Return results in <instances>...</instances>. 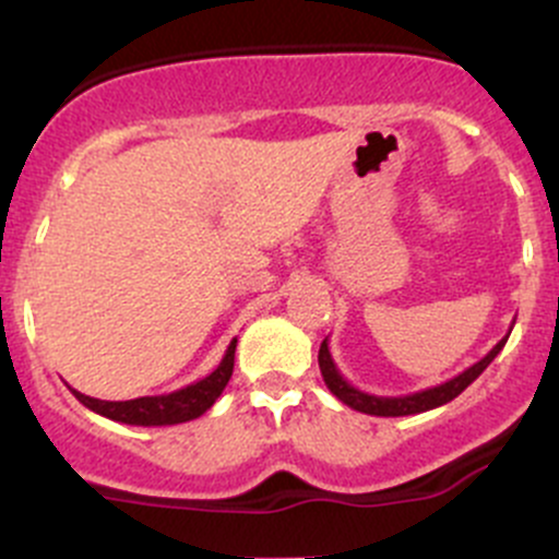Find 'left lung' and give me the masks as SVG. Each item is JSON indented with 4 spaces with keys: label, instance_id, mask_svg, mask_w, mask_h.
Returning a JSON list of instances; mask_svg holds the SVG:
<instances>
[{
    "label": "left lung",
    "instance_id": "8db88e82",
    "mask_svg": "<svg viewBox=\"0 0 559 559\" xmlns=\"http://www.w3.org/2000/svg\"><path fill=\"white\" fill-rule=\"evenodd\" d=\"M509 335H511V330H509ZM509 335H506L503 341L495 343L492 352H489L487 357H481L476 365H471L467 370H462V373L454 376V379L443 381V384H438V386L421 389V392H414V394H400V397H381V394L362 392V389L348 384V381L341 376V370H337L335 359H332L330 343H326V337H324V343H321V348H319V370H321V379H324L326 389H330V392L335 394L341 403H346L348 408L359 411V414H370V416L425 414V411L438 408V405L452 403L456 394L465 392V389L471 386L473 381H476L478 376H481L484 370L489 368V362H492V359L498 357L500 352H503Z\"/></svg>",
    "mask_w": 559,
    "mask_h": 559
}]
</instances>
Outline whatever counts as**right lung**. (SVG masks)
I'll list each match as a JSON object with an SVG mask.
<instances>
[{"label": "right lung", "mask_w": 559, "mask_h": 559, "mask_svg": "<svg viewBox=\"0 0 559 559\" xmlns=\"http://www.w3.org/2000/svg\"><path fill=\"white\" fill-rule=\"evenodd\" d=\"M235 346H238V337H233V343L227 346V354H224V359L218 362V368L213 370L211 376L178 389V392L154 394V397L138 400H97L88 397V394H81L78 389H72V394H75L88 411H94V414L112 421H123V425H180V421H191L197 419V416L205 414V411L216 403L218 394L224 392V386L229 384L235 368Z\"/></svg>", "instance_id": "obj_1"}]
</instances>
